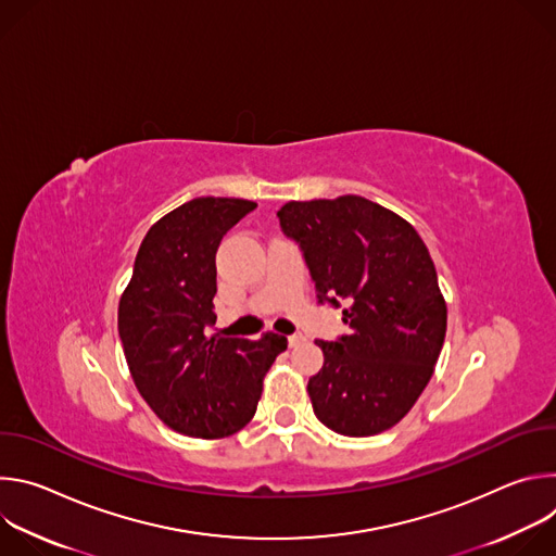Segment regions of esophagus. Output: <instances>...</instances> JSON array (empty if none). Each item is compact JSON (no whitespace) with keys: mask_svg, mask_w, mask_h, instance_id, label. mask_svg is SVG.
I'll use <instances>...</instances> for the list:
<instances>
[{"mask_svg":"<svg viewBox=\"0 0 556 556\" xmlns=\"http://www.w3.org/2000/svg\"><path fill=\"white\" fill-rule=\"evenodd\" d=\"M305 339H303V334H292V337H288V345L290 348H296V345H301Z\"/></svg>","mask_w":556,"mask_h":556,"instance_id":"34e87169","label":"esophagus"}]
</instances>
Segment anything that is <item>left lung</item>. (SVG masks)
Returning a JSON list of instances; mask_svg holds the SVG:
<instances>
[{
    "label": "left lung",
    "instance_id": "obj_1",
    "mask_svg": "<svg viewBox=\"0 0 556 556\" xmlns=\"http://www.w3.org/2000/svg\"><path fill=\"white\" fill-rule=\"evenodd\" d=\"M283 232L301 244L319 299L339 305L350 334L316 339L321 371L307 380L328 429L365 438L399 425L433 376L446 301L416 228L367 198L286 202Z\"/></svg>",
    "mask_w": 556,
    "mask_h": 556
}]
</instances>
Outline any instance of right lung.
Segmentation results:
<instances>
[{
  "instance_id": "add662e5",
  "label": "right lung",
  "mask_w": 556,
  "mask_h": 556,
  "mask_svg": "<svg viewBox=\"0 0 556 556\" xmlns=\"http://www.w3.org/2000/svg\"><path fill=\"white\" fill-rule=\"evenodd\" d=\"M257 204L195 198L144 235L134 275L118 301V334L144 403L169 429L217 440L244 429L262 399L264 376L288 339L264 332L249 341L206 334L215 324V253Z\"/></svg>"
}]
</instances>
